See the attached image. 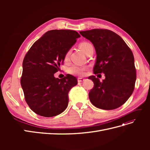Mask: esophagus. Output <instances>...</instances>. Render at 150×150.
I'll return each instance as SVG.
<instances>
[{"mask_svg":"<svg viewBox=\"0 0 150 150\" xmlns=\"http://www.w3.org/2000/svg\"><path fill=\"white\" fill-rule=\"evenodd\" d=\"M85 81V79H83V78H78V83H82V82H83V81Z\"/></svg>","mask_w":150,"mask_h":150,"instance_id":"esophagus-1","label":"esophagus"}]
</instances>
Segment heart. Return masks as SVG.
I'll return each mask as SVG.
<instances>
[{
  "mask_svg": "<svg viewBox=\"0 0 150 150\" xmlns=\"http://www.w3.org/2000/svg\"><path fill=\"white\" fill-rule=\"evenodd\" d=\"M91 46L92 45L88 42H82L79 45V48L84 53H86V52L87 51L88 48ZM69 51H68L65 56L66 60L67 59L68 57H69ZM84 69H85V68L83 67H80V66H72L69 68V72L72 74L81 76V75L83 74Z\"/></svg>",
  "mask_w": 150,
  "mask_h": 150,
  "instance_id": "1",
  "label": "heart"
}]
</instances>
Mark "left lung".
<instances>
[{
	"mask_svg": "<svg viewBox=\"0 0 150 150\" xmlns=\"http://www.w3.org/2000/svg\"><path fill=\"white\" fill-rule=\"evenodd\" d=\"M90 40L96 52L94 66L96 74L104 73L101 82L94 76L89 98L94 106L105 110H115L125 103L132 94L137 79L133 54L120 35L107 29L81 31Z\"/></svg>",
	"mask_w": 150,
	"mask_h": 150,
	"instance_id": "obj_1",
	"label": "left lung"
}]
</instances>
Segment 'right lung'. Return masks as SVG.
Wrapping results in <instances>:
<instances>
[{
    "label": "right lung",
    "instance_id": "1",
    "mask_svg": "<svg viewBox=\"0 0 150 150\" xmlns=\"http://www.w3.org/2000/svg\"><path fill=\"white\" fill-rule=\"evenodd\" d=\"M76 31L51 30L35 41L24 59L21 84L25 99L34 112L44 117L61 114L67 107L70 89L78 84L76 77L59 79L66 53L80 38Z\"/></svg>",
    "mask_w": 150,
    "mask_h": 150
}]
</instances>
